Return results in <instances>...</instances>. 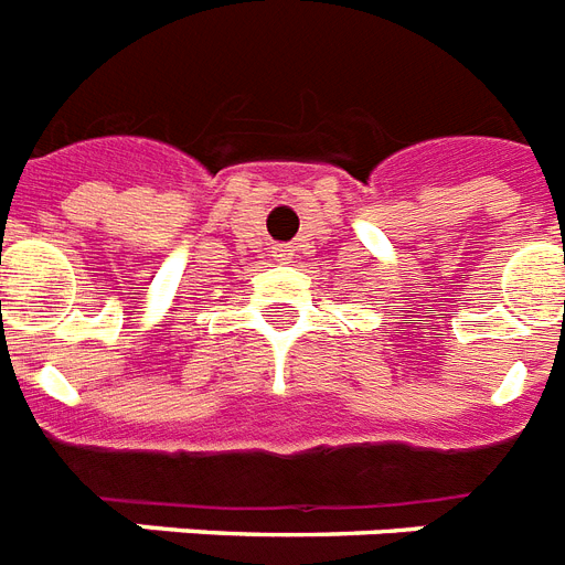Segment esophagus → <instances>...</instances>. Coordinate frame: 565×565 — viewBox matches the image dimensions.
I'll use <instances>...</instances> for the list:
<instances>
[{"label": "esophagus", "mask_w": 565, "mask_h": 565, "mask_svg": "<svg viewBox=\"0 0 565 565\" xmlns=\"http://www.w3.org/2000/svg\"><path fill=\"white\" fill-rule=\"evenodd\" d=\"M274 256H277V262H288L295 259V250L291 247H274Z\"/></svg>", "instance_id": "34e87169"}]
</instances>
